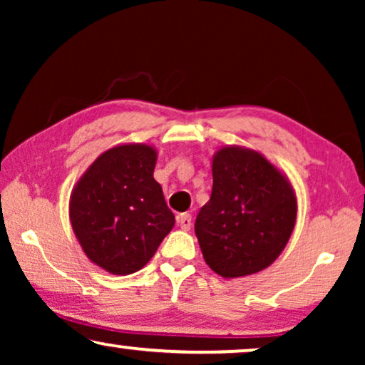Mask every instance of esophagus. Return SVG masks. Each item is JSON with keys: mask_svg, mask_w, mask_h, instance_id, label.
Instances as JSON below:
<instances>
[{"mask_svg": "<svg viewBox=\"0 0 365 365\" xmlns=\"http://www.w3.org/2000/svg\"><path fill=\"white\" fill-rule=\"evenodd\" d=\"M191 222H192L191 214L182 212L178 216V224L181 226V229H184V231H189V229H191Z\"/></svg>", "mask_w": 365, "mask_h": 365, "instance_id": "obj_1", "label": "esophagus"}]
</instances>
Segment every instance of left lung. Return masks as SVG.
I'll use <instances>...</instances> for the list:
<instances>
[{
  "label": "left lung",
  "instance_id": "1",
  "mask_svg": "<svg viewBox=\"0 0 365 365\" xmlns=\"http://www.w3.org/2000/svg\"><path fill=\"white\" fill-rule=\"evenodd\" d=\"M297 199L289 178L261 153L224 146L212 156V192L194 231L209 267L244 277L271 266L296 226Z\"/></svg>",
  "mask_w": 365,
  "mask_h": 365
}]
</instances>
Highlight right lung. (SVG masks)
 <instances>
[{"label": "right lung", "mask_w": 365, "mask_h": 365, "mask_svg": "<svg viewBox=\"0 0 365 365\" xmlns=\"http://www.w3.org/2000/svg\"><path fill=\"white\" fill-rule=\"evenodd\" d=\"M158 151L118 144L94 159L69 197V221L89 261L128 276L151 261L174 227V214L154 179Z\"/></svg>", "instance_id": "add662e5"}]
</instances>
